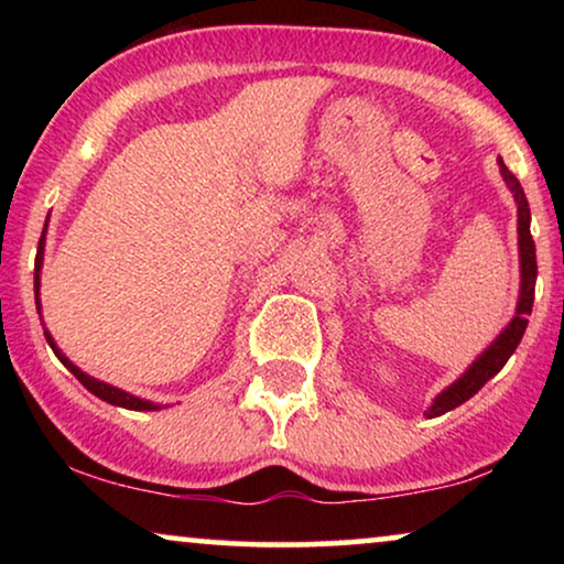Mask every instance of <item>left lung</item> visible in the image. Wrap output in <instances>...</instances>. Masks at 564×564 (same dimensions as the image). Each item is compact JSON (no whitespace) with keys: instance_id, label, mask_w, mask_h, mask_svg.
Listing matches in <instances>:
<instances>
[{"instance_id":"1","label":"left lung","mask_w":564,"mask_h":564,"mask_svg":"<svg viewBox=\"0 0 564 564\" xmlns=\"http://www.w3.org/2000/svg\"><path fill=\"white\" fill-rule=\"evenodd\" d=\"M500 166V176H503L506 187L511 189V195L516 199V213H519V269H521V288H519V303H516V315L508 321V326L500 330L488 349H485L480 357H477L473 365H469L465 372H462L457 380H454L449 388H444L438 395L431 400V405L426 408V419H436V415H444L454 411V408L467 403L469 398L475 395L477 390L482 388L490 377H496L511 354L516 351V346L521 344L523 330L529 326V315H531V305H534V284H536V249H534V238H531V213H529V203L527 195H523L521 182L511 174V169L503 164V159H498Z\"/></svg>"}]
</instances>
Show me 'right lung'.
Listing matches in <instances>:
<instances>
[{
	"label": "right lung",
	"instance_id": "obj_1",
	"mask_svg": "<svg viewBox=\"0 0 564 564\" xmlns=\"http://www.w3.org/2000/svg\"><path fill=\"white\" fill-rule=\"evenodd\" d=\"M45 228H48V223H45ZM45 228H43L41 241H37V257H35V307H37V315H41V269H43V251H45ZM43 330H45V341H48L53 354H56V357L61 359V365H64L68 372H72L76 380H79L84 388L91 392V395H97L99 400H105V403H110V405L128 408V411H161V408H164L161 403H153V400H143L138 395H130V392L115 388V384H110V382H102V380H97V377H89L87 372H82V369L76 367L74 361L58 349V344L53 341L48 328H43Z\"/></svg>",
	"mask_w": 564,
	"mask_h": 564
}]
</instances>
